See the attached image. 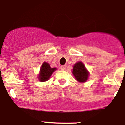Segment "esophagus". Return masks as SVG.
<instances>
[{"label":"esophagus","instance_id":"34e87169","mask_svg":"<svg viewBox=\"0 0 125 125\" xmlns=\"http://www.w3.org/2000/svg\"><path fill=\"white\" fill-rule=\"evenodd\" d=\"M61 69H62V70H66V66H65V65H64V66H61Z\"/></svg>","mask_w":125,"mask_h":125}]
</instances>
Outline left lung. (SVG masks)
Instances as JSON below:
<instances>
[{"instance_id":"1","label":"left lung","mask_w":125,"mask_h":125,"mask_svg":"<svg viewBox=\"0 0 125 125\" xmlns=\"http://www.w3.org/2000/svg\"><path fill=\"white\" fill-rule=\"evenodd\" d=\"M73 74L79 82H85L88 79L89 73L81 62H78L74 64L73 69Z\"/></svg>"}]
</instances>
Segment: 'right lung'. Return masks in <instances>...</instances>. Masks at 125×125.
<instances>
[{
    "label": "right lung",
    "instance_id": "add662e5",
    "mask_svg": "<svg viewBox=\"0 0 125 125\" xmlns=\"http://www.w3.org/2000/svg\"><path fill=\"white\" fill-rule=\"evenodd\" d=\"M56 68H51L49 64L47 63L46 62H44L42 64L41 68L40 74L39 76V79L40 81L44 82V81H46L50 78L51 76L52 75V73L56 71Z\"/></svg>",
    "mask_w": 125,
    "mask_h": 125
}]
</instances>
